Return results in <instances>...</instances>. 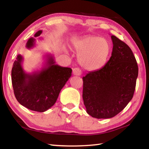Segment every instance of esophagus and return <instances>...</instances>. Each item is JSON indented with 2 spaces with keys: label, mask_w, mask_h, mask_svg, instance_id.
<instances>
[{
  "label": "esophagus",
  "mask_w": 149,
  "mask_h": 149,
  "mask_svg": "<svg viewBox=\"0 0 149 149\" xmlns=\"http://www.w3.org/2000/svg\"><path fill=\"white\" fill-rule=\"evenodd\" d=\"M73 74L75 75H81L82 72L79 68H75L73 69Z\"/></svg>",
  "instance_id": "34e87169"
}]
</instances>
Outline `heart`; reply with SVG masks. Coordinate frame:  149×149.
I'll list each match as a JSON object with an SVG mask.
<instances>
[{"label": "heart", "instance_id": "heart-1", "mask_svg": "<svg viewBox=\"0 0 149 149\" xmlns=\"http://www.w3.org/2000/svg\"><path fill=\"white\" fill-rule=\"evenodd\" d=\"M73 47L78 54L81 65L88 70H97L106 64L112 47L108 40L97 36H88L74 41Z\"/></svg>", "mask_w": 149, "mask_h": 149}]
</instances>
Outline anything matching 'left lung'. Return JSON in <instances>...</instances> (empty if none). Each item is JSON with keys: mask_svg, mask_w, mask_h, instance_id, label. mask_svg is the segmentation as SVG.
I'll return each instance as SVG.
<instances>
[{"mask_svg": "<svg viewBox=\"0 0 149 149\" xmlns=\"http://www.w3.org/2000/svg\"><path fill=\"white\" fill-rule=\"evenodd\" d=\"M111 38L113 47L109 61L83 77L86 112L99 119L112 118L125 108L133 97L138 75L130 47L115 36Z\"/></svg>", "mask_w": 149, "mask_h": 149, "instance_id": "1", "label": "left lung"}]
</instances>
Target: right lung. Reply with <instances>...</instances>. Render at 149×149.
Segmentation results:
<instances>
[{
  "mask_svg": "<svg viewBox=\"0 0 149 149\" xmlns=\"http://www.w3.org/2000/svg\"><path fill=\"white\" fill-rule=\"evenodd\" d=\"M42 33L38 31L34 37ZM34 45L35 39L31 38L26 47L31 49ZM23 60V57L18 54L13 65L11 81L15 96L27 109L45 111L56 103L60 91L71 77L72 70L56 65L53 56L47 54L45 65L40 70L27 74L22 67Z\"/></svg>",
  "mask_w": 149,
  "mask_h": 149,
  "instance_id": "1",
  "label": "right lung"
}]
</instances>
